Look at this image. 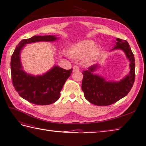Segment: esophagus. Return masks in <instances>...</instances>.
I'll return each instance as SVG.
<instances>
[{
    "label": "esophagus",
    "mask_w": 146,
    "mask_h": 146,
    "mask_svg": "<svg viewBox=\"0 0 146 146\" xmlns=\"http://www.w3.org/2000/svg\"><path fill=\"white\" fill-rule=\"evenodd\" d=\"M79 70V67L78 66H74L73 67V72H76Z\"/></svg>",
    "instance_id": "1"
}]
</instances>
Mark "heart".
Returning a JSON list of instances; mask_svg holds the SVG:
<instances>
[{
	"label": "heart",
	"instance_id": "obj_1",
	"mask_svg": "<svg viewBox=\"0 0 146 146\" xmlns=\"http://www.w3.org/2000/svg\"><path fill=\"white\" fill-rule=\"evenodd\" d=\"M92 40H84L74 44L68 49V54L73 58H82L85 56L86 63L96 60L100 54L101 46L94 45Z\"/></svg>",
	"mask_w": 146,
	"mask_h": 146
}]
</instances>
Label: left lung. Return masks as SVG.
Here are the masks:
<instances>
[{"label": "left lung", "mask_w": 146, "mask_h": 146, "mask_svg": "<svg viewBox=\"0 0 146 146\" xmlns=\"http://www.w3.org/2000/svg\"><path fill=\"white\" fill-rule=\"evenodd\" d=\"M115 45L111 50H122L129 62V73L119 81H107L101 76L94 72L98 68V64L91 66L82 72L84 75L82 90L85 98L91 103L106 106L117 102L125 97L134 83L135 58L128 42L116 38Z\"/></svg>", "instance_id": "1"}]
</instances>
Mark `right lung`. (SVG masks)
I'll list each match as a JSON object with an SVG mask.
<instances>
[{
  "label": "right lung",
  "mask_w": 146,
  "mask_h": 146,
  "mask_svg": "<svg viewBox=\"0 0 146 146\" xmlns=\"http://www.w3.org/2000/svg\"><path fill=\"white\" fill-rule=\"evenodd\" d=\"M55 36H34L23 39L18 44L11 60L12 84L20 96L29 102L37 105L55 103L60 97V92L70 77L73 68L66 70L54 65L42 75L35 76L25 72L21 61V52L27 44L39 42H54Z\"/></svg>",
  "instance_id": "1"
}]
</instances>
